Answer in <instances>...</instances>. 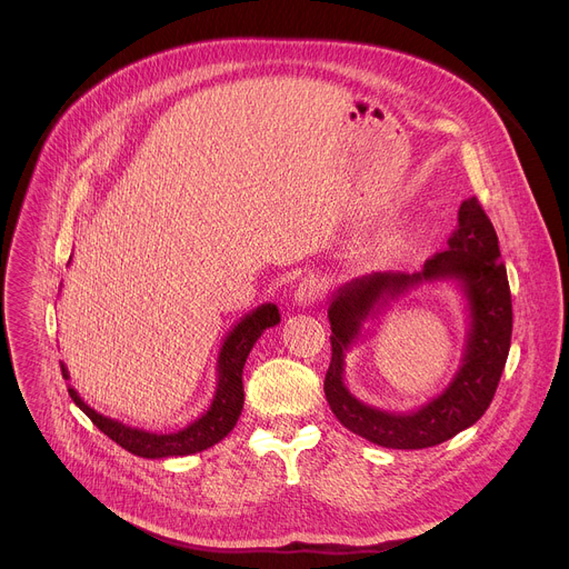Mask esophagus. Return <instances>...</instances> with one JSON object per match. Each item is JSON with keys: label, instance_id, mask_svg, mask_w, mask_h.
Wrapping results in <instances>:
<instances>
[{"label": "esophagus", "instance_id": "34e87169", "mask_svg": "<svg viewBox=\"0 0 569 569\" xmlns=\"http://www.w3.org/2000/svg\"><path fill=\"white\" fill-rule=\"evenodd\" d=\"M323 292H327V283H323L319 277H315V274L303 277L295 290L292 303L299 308H308V306L317 303L323 297Z\"/></svg>", "mask_w": 569, "mask_h": 569}]
</instances>
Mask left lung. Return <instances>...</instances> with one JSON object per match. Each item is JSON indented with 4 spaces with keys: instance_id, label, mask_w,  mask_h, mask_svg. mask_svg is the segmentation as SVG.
<instances>
[{
    "instance_id": "8db88e82",
    "label": "left lung",
    "mask_w": 569,
    "mask_h": 569,
    "mask_svg": "<svg viewBox=\"0 0 569 569\" xmlns=\"http://www.w3.org/2000/svg\"><path fill=\"white\" fill-rule=\"evenodd\" d=\"M452 280L467 301L469 329L460 369L449 387L421 409L385 413L356 399L343 382L346 353L361 337L363 321L423 282ZM331 367L323 393L338 421L353 435L396 450L439 446L470 428L489 410L505 371L513 310L498 233L477 198L461 202L448 250L426 261L421 272H373L342 286L329 303Z\"/></svg>"
}]
</instances>
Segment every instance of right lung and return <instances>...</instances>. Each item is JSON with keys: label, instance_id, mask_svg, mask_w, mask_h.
I'll list each match as a JSON object with an SVG mask.
<instances>
[{"label": "right lung", "instance_id": "add662e5", "mask_svg": "<svg viewBox=\"0 0 569 569\" xmlns=\"http://www.w3.org/2000/svg\"><path fill=\"white\" fill-rule=\"evenodd\" d=\"M281 321L279 308L274 303H261L246 317H240L233 329L224 336L222 347L218 351V362H216V391L211 398L209 410L198 417L193 423H189L182 430L176 432H150L141 428L126 426L123 421L110 419L78 396V391L69 385V396L71 400L83 410L90 421L108 435L114 443L126 448L128 452L143 457V459H164V457H187L202 452L218 441H222L236 426L240 412H242V402H246V393H242V367H246V360L257 345V340L263 336L266 329L277 327ZM62 378L69 380L67 367L60 362Z\"/></svg>", "mask_w": 569, "mask_h": 569}]
</instances>
